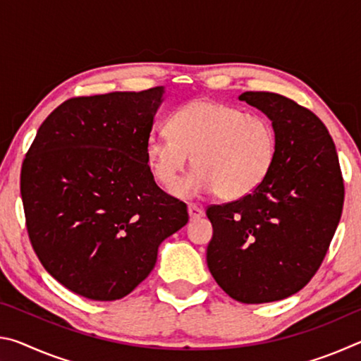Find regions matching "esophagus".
Returning a JSON list of instances; mask_svg holds the SVG:
<instances>
[{"instance_id":"esophagus-1","label":"esophagus","mask_w":361,"mask_h":361,"mask_svg":"<svg viewBox=\"0 0 361 361\" xmlns=\"http://www.w3.org/2000/svg\"><path fill=\"white\" fill-rule=\"evenodd\" d=\"M188 213H189V218H191V219H197V218L204 216V210L195 204H188Z\"/></svg>"}]
</instances>
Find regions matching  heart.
<instances>
[{"label": "heart", "instance_id": "b5f03b06", "mask_svg": "<svg viewBox=\"0 0 361 361\" xmlns=\"http://www.w3.org/2000/svg\"><path fill=\"white\" fill-rule=\"evenodd\" d=\"M169 133H151L145 154L159 185L172 188L192 156L194 172L173 192L189 195L215 189L235 200L255 192L271 173L277 156V132L261 114L228 103L197 100L170 116Z\"/></svg>", "mask_w": 361, "mask_h": 361}]
</instances>
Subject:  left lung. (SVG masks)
<instances>
[{"label":"left lung","mask_w":361,"mask_h":361,"mask_svg":"<svg viewBox=\"0 0 361 361\" xmlns=\"http://www.w3.org/2000/svg\"><path fill=\"white\" fill-rule=\"evenodd\" d=\"M239 100L272 121L276 164L255 192L207 207V264L232 299L262 304L295 295L319 271L341 219L344 180L333 138L310 109L274 92Z\"/></svg>","instance_id":"8db88e82"}]
</instances>
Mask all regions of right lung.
<instances>
[{
	"mask_svg": "<svg viewBox=\"0 0 361 361\" xmlns=\"http://www.w3.org/2000/svg\"><path fill=\"white\" fill-rule=\"evenodd\" d=\"M162 87L75 97L47 116L23 159L28 239L46 271L94 301L129 295L188 207L156 185L145 154Z\"/></svg>",
	"mask_w": 361,
	"mask_h": 361,
	"instance_id": "right-lung-1",
	"label": "right lung"
}]
</instances>
